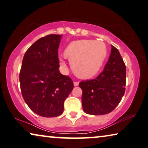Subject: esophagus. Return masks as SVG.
<instances>
[{"label": "esophagus", "mask_w": 148, "mask_h": 148, "mask_svg": "<svg viewBox=\"0 0 148 148\" xmlns=\"http://www.w3.org/2000/svg\"><path fill=\"white\" fill-rule=\"evenodd\" d=\"M73 84H74V86H75V87H77V86H78V85H79V82L75 81L74 83H73Z\"/></svg>", "instance_id": "1"}]
</instances>
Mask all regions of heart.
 I'll return each instance as SVG.
<instances>
[{
    "label": "heart",
    "mask_w": 148,
    "mask_h": 148,
    "mask_svg": "<svg viewBox=\"0 0 148 148\" xmlns=\"http://www.w3.org/2000/svg\"><path fill=\"white\" fill-rule=\"evenodd\" d=\"M65 56L71 61L73 71L81 79H90L100 71L108 54L107 47L101 41L83 40L75 41L67 45ZM61 67L66 64L60 60Z\"/></svg>",
    "instance_id": "heart-1"
}]
</instances>
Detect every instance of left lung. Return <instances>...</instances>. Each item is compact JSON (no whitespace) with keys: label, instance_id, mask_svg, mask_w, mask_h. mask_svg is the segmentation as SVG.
<instances>
[{"label":"left lung","instance_id":"1","mask_svg":"<svg viewBox=\"0 0 148 148\" xmlns=\"http://www.w3.org/2000/svg\"><path fill=\"white\" fill-rule=\"evenodd\" d=\"M111 53L103 71L96 79L82 81V106L91 115L108 114L116 107L125 92L126 65L119 51L111 45Z\"/></svg>","mask_w":148,"mask_h":148}]
</instances>
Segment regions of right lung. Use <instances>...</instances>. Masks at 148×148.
<instances>
[{"label":"right lung","mask_w":148,"mask_h":148,"mask_svg":"<svg viewBox=\"0 0 148 148\" xmlns=\"http://www.w3.org/2000/svg\"><path fill=\"white\" fill-rule=\"evenodd\" d=\"M61 35L41 38L26 51L20 72L22 95L29 108L44 117L61 115L65 100L73 88L69 76L59 71Z\"/></svg>","instance_id":"obj_1"}]
</instances>
